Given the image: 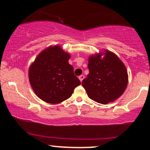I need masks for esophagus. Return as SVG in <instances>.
<instances>
[{
	"mask_svg": "<svg viewBox=\"0 0 150 150\" xmlns=\"http://www.w3.org/2000/svg\"><path fill=\"white\" fill-rule=\"evenodd\" d=\"M84 78H85V75H81L80 76H79V79H80V82H82V81L83 80Z\"/></svg>",
	"mask_w": 150,
	"mask_h": 150,
	"instance_id": "esophagus-1",
	"label": "esophagus"
}]
</instances>
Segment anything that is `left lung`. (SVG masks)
<instances>
[{"label":"left lung","instance_id":"1","mask_svg":"<svg viewBox=\"0 0 150 150\" xmlns=\"http://www.w3.org/2000/svg\"><path fill=\"white\" fill-rule=\"evenodd\" d=\"M89 58V74L82 82L87 95L99 104L116 100L124 92L128 85L125 66L114 53L106 51Z\"/></svg>","mask_w":150,"mask_h":150}]
</instances>
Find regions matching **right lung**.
I'll list each match as a JSON object with an SVG mask.
<instances>
[{
	"label": "right lung",
	"instance_id": "1",
	"mask_svg": "<svg viewBox=\"0 0 150 150\" xmlns=\"http://www.w3.org/2000/svg\"><path fill=\"white\" fill-rule=\"evenodd\" d=\"M70 55L59 46H50L39 53L29 70L35 94L49 104H58L71 97L81 84L68 63Z\"/></svg>",
	"mask_w": 150,
	"mask_h": 150
}]
</instances>
